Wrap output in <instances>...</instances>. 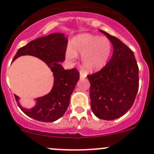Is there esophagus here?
Returning a JSON list of instances; mask_svg holds the SVG:
<instances>
[{"label":"esophagus","instance_id":"1","mask_svg":"<svg viewBox=\"0 0 154 154\" xmlns=\"http://www.w3.org/2000/svg\"><path fill=\"white\" fill-rule=\"evenodd\" d=\"M86 77V73H85L84 71H80V78L83 79V78H85Z\"/></svg>","mask_w":154,"mask_h":154}]
</instances>
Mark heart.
<instances>
[{
    "label": "heart",
    "mask_w": 154,
    "mask_h": 154,
    "mask_svg": "<svg viewBox=\"0 0 154 154\" xmlns=\"http://www.w3.org/2000/svg\"><path fill=\"white\" fill-rule=\"evenodd\" d=\"M73 50L68 48L66 57L73 60L77 54L83 55V67L88 71H99L108 63L112 54V44L106 37L83 34L72 42Z\"/></svg>",
    "instance_id": "obj_1"
}]
</instances>
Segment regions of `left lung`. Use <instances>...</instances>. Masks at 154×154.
I'll list each match as a JSON object with an SVG mask.
<instances>
[{
  "mask_svg": "<svg viewBox=\"0 0 154 154\" xmlns=\"http://www.w3.org/2000/svg\"><path fill=\"white\" fill-rule=\"evenodd\" d=\"M113 45L111 60L102 69L88 74L93 113L103 120H114L133 106L139 89V67L133 51L116 37L103 30Z\"/></svg>",
  "mask_w": 154,
  "mask_h": 154,
  "instance_id": "8db88e82",
  "label": "left lung"
}]
</instances>
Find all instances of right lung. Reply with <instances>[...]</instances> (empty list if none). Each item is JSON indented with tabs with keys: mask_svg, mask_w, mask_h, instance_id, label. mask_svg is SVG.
<instances>
[{
	"mask_svg": "<svg viewBox=\"0 0 154 154\" xmlns=\"http://www.w3.org/2000/svg\"><path fill=\"white\" fill-rule=\"evenodd\" d=\"M68 39L63 33H52L41 37L21 48L17 51L12 61L24 55H31L44 61L54 73V84L49 94L36 99L33 108L18 106L27 116L43 122H53L60 119L67 110L70 97L80 79V72L76 68L65 70L60 63L66 60Z\"/></svg>",
	"mask_w": 154,
	"mask_h": 154,
	"instance_id": "right-lung-1",
	"label": "right lung"
}]
</instances>
